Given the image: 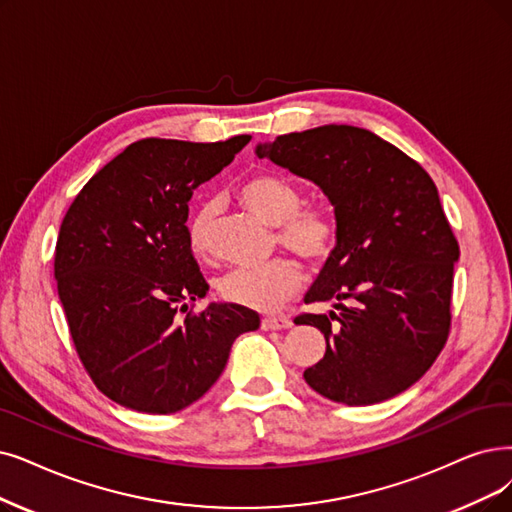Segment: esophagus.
Wrapping results in <instances>:
<instances>
[{"label": "esophagus", "instance_id": "1", "mask_svg": "<svg viewBox=\"0 0 512 512\" xmlns=\"http://www.w3.org/2000/svg\"><path fill=\"white\" fill-rule=\"evenodd\" d=\"M288 327H292L290 317L277 315V317H264L262 319V330H288Z\"/></svg>", "mask_w": 512, "mask_h": 512}]
</instances>
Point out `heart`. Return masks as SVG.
<instances>
[{"label": "heart", "mask_w": 512, "mask_h": 512, "mask_svg": "<svg viewBox=\"0 0 512 512\" xmlns=\"http://www.w3.org/2000/svg\"><path fill=\"white\" fill-rule=\"evenodd\" d=\"M237 197L250 212L277 224L275 239L281 248L302 260L321 264L332 256L338 241V222L323 201H302V189L279 172H256L237 185ZM214 212L201 206L189 222V245L197 256L210 252ZM304 275L298 262L277 258L262 267H241L218 279V296L231 304L260 313H273L294 298Z\"/></svg>", "instance_id": "obj_1"}]
</instances>
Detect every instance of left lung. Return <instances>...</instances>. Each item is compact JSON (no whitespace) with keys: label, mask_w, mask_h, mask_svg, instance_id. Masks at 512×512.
<instances>
[{"label":"left lung","mask_w":512,"mask_h":512,"mask_svg":"<svg viewBox=\"0 0 512 512\" xmlns=\"http://www.w3.org/2000/svg\"><path fill=\"white\" fill-rule=\"evenodd\" d=\"M313 180L330 197L338 241L304 302L332 300L338 315L302 313L325 336V355L304 370L313 391L372 405L418 382L452 327L456 235L433 178L370 130L321 126L256 149Z\"/></svg>","instance_id":"8db88e82"}]
</instances>
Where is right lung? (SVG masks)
Returning a JSON list of instances; mask_svg holds the SVG:
<instances>
[{
	"label": "right lung",
	"mask_w": 512,
	"mask_h": 512,
	"mask_svg": "<svg viewBox=\"0 0 512 512\" xmlns=\"http://www.w3.org/2000/svg\"><path fill=\"white\" fill-rule=\"evenodd\" d=\"M252 136L142 138L98 170L67 210L54 277L79 361L102 395L142 414H174L206 395L258 313L210 304L189 245V199Z\"/></svg>",
	"instance_id": "obj_1"
}]
</instances>
